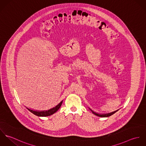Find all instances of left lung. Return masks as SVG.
Masks as SVG:
<instances>
[{
    "label": "left lung",
    "instance_id": "obj_1",
    "mask_svg": "<svg viewBox=\"0 0 146 146\" xmlns=\"http://www.w3.org/2000/svg\"><path fill=\"white\" fill-rule=\"evenodd\" d=\"M91 111H92V113H94V115H97V116H100V117H109V116H111V115H112L113 114H114L116 112H117V111H114V112H111V113H107V114H100V113H96V112H94L93 111H92L90 108H89Z\"/></svg>",
    "mask_w": 146,
    "mask_h": 146
}]
</instances>
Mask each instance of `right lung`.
Here are the masks:
<instances>
[{"mask_svg":"<svg viewBox=\"0 0 146 146\" xmlns=\"http://www.w3.org/2000/svg\"><path fill=\"white\" fill-rule=\"evenodd\" d=\"M62 101H61L59 104L57 105L55 107L49 110L48 111H34L33 110L29 109L28 108H27V109H28L29 111H30L31 112H32L33 114L38 116H42V117H45V116H50L52 115H53V113H54L55 112H56L58 109L60 108V107L61 106V104H62Z\"/></svg>","mask_w":146,"mask_h":146,"instance_id":"add662e5","label":"right lung"}]
</instances>
